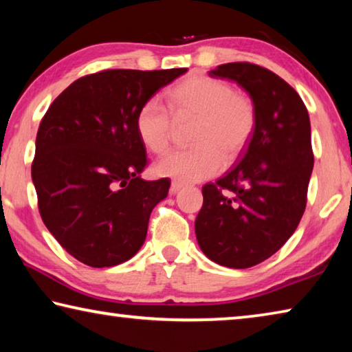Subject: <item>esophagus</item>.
Masks as SVG:
<instances>
[{
  "mask_svg": "<svg viewBox=\"0 0 352 352\" xmlns=\"http://www.w3.org/2000/svg\"><path fill=\"white\" fill-rule=\"evenodd\" d=\"M183 188H184V183L174 180V182H172V184H170V192H172V194H177L178 190H182Z\"/></svg>",
  "mask_w": 352,
  "mask_h": 352,
  "instance_id": "1",
  "label": "esophagus"
}]
</instances>
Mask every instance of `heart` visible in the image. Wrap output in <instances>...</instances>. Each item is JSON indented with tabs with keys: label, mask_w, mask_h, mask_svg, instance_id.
Returning a JSON list of instances; mask_svg holds the SVG:
<instances>
[{
	"label": "heart",
	"mask_w": 352,
	"mask_h": 352,
	"mask_svg": "<svg viewBox=\"0 0 352 352\" xmlns=\"http://www.w3.org/2000/svg\"><path fill=\"white\" fill-rule=\"evenodd\" d=\"M175 121L195 119L190 130V148L169 152L158 160L157 172L177 182H200L219 174L226 163L245 152L256 129L252 99L233 90L230 83L208 76H188L168 93ZM135 129L148 151L168 148L174 129L169 111L157 99L140 107Z\"/></svg>",
	"instance_id": "obj_1"
}]
</instances>
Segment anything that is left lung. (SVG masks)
<instances>
[{
	"instance_id": "obj_1",
	"label": "left lung",
	"mask_w": 352,
	"mask_h": 352,
	"mask_svg": "<svg viewBox=\"0 0 352 352\" xmlns=\"http://www.w3.org/2000/svg\"><path fill=\"white\" fill-rule=\"evenodd\" d=\"M210 76L233 80L248 93L256 129L239 163L201 189L195 236L212 262L248 269L275 254L305 212L314 168L311 121L298 93L269 69L234 62Z\"/></svg>"
}]
</instances>
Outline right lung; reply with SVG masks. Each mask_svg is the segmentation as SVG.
Masks as SVG:
<instances>
[{
  "label": "right lung",
  "mask_w": 352,
  "mask_h": 352,
  "mask_svg": "<svg viewBox=\"0 0 352 352\" xmlns=\"http://www.w3.org/2000/svg\"><path fill=\"white\" fill-rule=\"evenodd\" d=\"M105 69L80 77L47 109L35 140L32 182L46 228L83 264L113 267L138 253L170 180L146 182L135 118L160 88L186 73Z\"/></svg>",
  "instance_id": "right-lung-1"
}]
</instances>
